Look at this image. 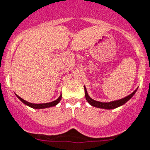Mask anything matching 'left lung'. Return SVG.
Instances as JSON below:
<instances>
[{"instance_id":"obj_1","label":"left lung","mask_w":150,"mask_h":150,"mask_svg":"<svg viewBox=\"0 0 150 150\" xmlns=\"http://www.w3.org/2000/svg\"><path fill=\"white\" fill-rule=\"evenodd\" d=\"M136 89L133 93H131V94L127 96V97H124V98L121 99V100H115V101H112V102L109 103H102V102H99V101H96V100H93V99H91V97L88 96V93H87V90H86L85 87H84V91H85V98L87 100L88 103L91 104V106H95V107L97 108H101V109H115V108L118 107V106H122L123 104L125 103L127 101L130 100L131 97L134 96L135 93H136L137 91Z\"/></svg>"}]
</instances>
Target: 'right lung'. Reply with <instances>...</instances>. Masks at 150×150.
Wrapping results in <instances>:
<instances>
[{
	"instance_id": "right-lung-1",
	"label": "right lung",
	"mask_w": 150,
	"mask_h": 150,
	"mask_svg": "<svg viewBox=\"0 0 150 150\" xmlns=\"http://www.w3.org/2000/svg\"><path fill=\"white\" fill-rule=\"evenodd\" d=\"M17 96L18 98L19 99V100L22 101L23 103H24L25 105H27V106H30V107H32L34 108V109H44V108H48V107H51V106H56L57 104L59 103V102L60 101L61 98H62V95H60L59 96V97L57 100H54V101H53V102H50V103H39V104H37V103H29V102H27L26 100H23V98H21L20 97H19L18 95H16Z\"/></svg>"
}]
</instances>
